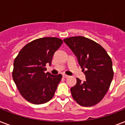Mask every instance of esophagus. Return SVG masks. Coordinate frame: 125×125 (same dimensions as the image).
<instances>
[{
    "label": "esophagus",
    "instance_id": "esophagus-1",
    "mask_svg": "<svg viewBox=\"0 0 125 125\" xmlns=\"http://www.w3.org/2000/svg\"><path fill=\"white\" fill-rule=\"evenodd\" d=\"M62 76L63 77V78H68L69 77V76L68 75H67V74H63L62 75Z\"/></svg>",
    "mask_w": 125,
    "mask_h": 125
}]
</instances>
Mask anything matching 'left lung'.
Wrapping results in <instances>:
<instances>
[{
	"label": "left lung",
	"mask_w": 125,
	"mask_h": 125,
	"mask_svg": "<svg viewBox=\"0 0 125 125\" xmlns=\"http://www.w3.org/2000/svg\"><path fill=\"white\" fill-rule=\"evenodd\" d=\"M63 42L76 56L85 76L83 82L76 78V85L71 88L73 98L82 106L97 104L105 96L114 77L111 58L99 44L83 36L66 38Z\"/></svg>",
	"instance_id": "1"
}]
</instances>
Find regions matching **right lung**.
I'll return each instance as SVG.
<instances>
[{"label":"right lung","instance_id":"add662e5","mask_svg":"<svg viewBox=\"0 0 125 125\" xmlns=\"http://www.w3.org/2000/svg\"><path fill=\"white\" fill-rule=\"evenodd\" d=\"M62 43L57 38L37 39L25 45L15 59L13 79L21 95L28 102L44 104L54 95L62 75L45 73V66L51 65L53 55Z\"/></svg>","mask_w":125,"mask_h":125}]
</instances>
